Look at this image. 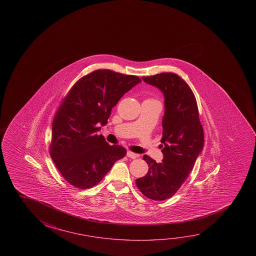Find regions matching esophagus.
I'll return each mask as SVG.
<instances>
[{
	"label": "esophagus",
	"instance_id": "esophagus-1",
	"mask_svg": "<svg viewBox=\"0 0 256 256\" xmlns=\"http://www.w3.org/2000/svg\"><path fill=\"white\" fill-rule=\"evenodd\" d=\"M126 156H128V157H130L131 159H136V158H138L139 154H134L133 152L128 151L126 152Z\"/></svg>",
	"mask_w": 256,
	"mask_h": 256
}]
</instances>
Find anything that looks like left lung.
<instances>
[{"instance_id":"1","label":"left lung","mask_w":256,"mask_h":256,"mask_svg":"<svg viewBox=\"0 0 256 256\" xmlns=\"http://www.w3.org/2000/svg\"><path fill=\"white\" fill-rule=\"evenodd\" d=\"M142 80L164 92L165 112L160 142L164 144V157L162 162L157 164L144 155L149 170L136 184L144 196L164 201L176 193L193 170L204 147V130L196 96L180 76L168 72L142 76Z\"/></svg>"}]
</instances>
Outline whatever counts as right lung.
Segmentation results:
<instances>
[{
    "label": "right lung",
    "mask_w": 256,
    "mask_h": 256,
    "mask_svg": "<svg viewBox=\"0 0 256 256\" xmlns=\"http://www.w3.org/2000/svg\"><path fill=\"white\" fill-rule=\"evenodd\" d=\"M141 82L138 76L97 70L76 82L52 122L50 154L62 176L80 189L96 186L126 150L97 134L125 92Z\"/></svg>",
    "instance_id": "right-lung-1"
}]
</instances>
